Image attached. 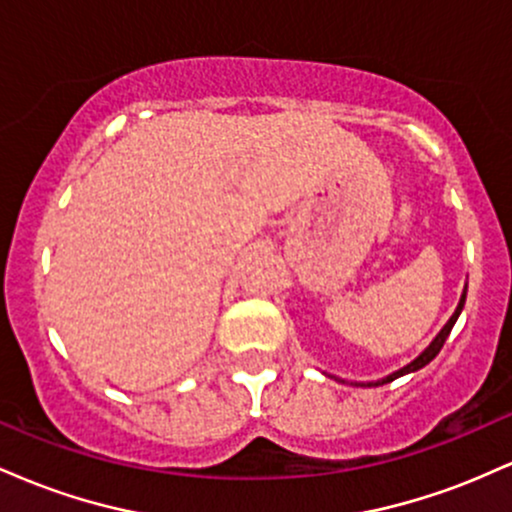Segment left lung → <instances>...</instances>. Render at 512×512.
I'll list each match as a JSON object with an SVG mask.
<instances>
[{
	"label": "left lung",
	"mask_w": 512,
	"mask_h": 512,
	"mask_svg": "<svg viewBox=\"0 0 512 512\" xmlns=\"http://www.w3.org/2000/svg\"><path fill=\"white\" fill-rule=\"evenodd\" d=\"M464 298H467V289H464V293H462V298H460V305H457V310L455 313H452V317L448 320V325L443 327V330H440V334L436 339H433L431 342V346H428V349L424 351V354H421L419 358H414V361L409 363V366H404V368H399L397 373H392V375H387V378H383V380H378V383H368V385H385V383H392V380H397L399 375H407V373H414V370H419V368H424L426 363H431L433 358L438 356V351L443 349V344H445V339H448V334H450V330H452V325H455V320H457V315L462 313V305H464Z\"/></svg>",
	"instance_id": "left-lung-1"
}]
</instances>
